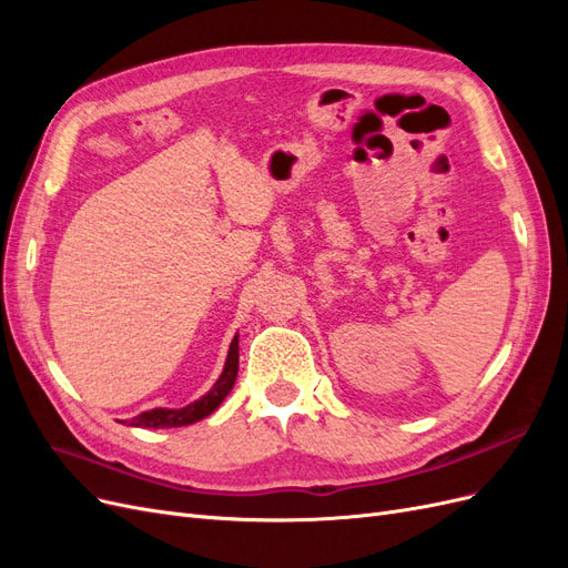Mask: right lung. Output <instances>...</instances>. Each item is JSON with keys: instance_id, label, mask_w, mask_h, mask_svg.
Segmentation results:
<instances>
[{"instance_id": "1", "label": "right lung", "mask_w": 568, "mask_h": 568, "mask_svg": "<svg viewBox=\"0 0 568 568\" xmlns=\"http://www.w3.org/2000/svg\"><path fill=\"white\" fill-rule=\"evenodd\" d=\"M236 372H239V334L232 338L230 351H227V359L225 367H222V374L217 376V382L213 384V388L201 395L199 400L189 403L184 407H156L142 412L136 415L130 426H142V428H173V426H186L194 424L203 417L213 415V412L222 405V400L227 398L234 382H236Z\"/></svg>"}]
</instances>
